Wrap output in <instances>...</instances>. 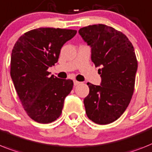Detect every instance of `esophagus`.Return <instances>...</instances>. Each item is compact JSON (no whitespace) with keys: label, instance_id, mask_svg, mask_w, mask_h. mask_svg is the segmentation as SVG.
Here are the masks:
<instances>
[{"label":"esophagus","instance_id":"1","mask_svg":"<svg viewBox=\"0 0 152 152\" xmlns=\"http://www.w3.org/2000/svg\"><path fill=\"white\" fill-rule=\"evenodd\" d=\"M73 83H74V86H78V85H80V82H79V81H76V80H74Z\"/></svg>","mask_w":152,"mask_h":152}]
</instances>
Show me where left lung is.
I'll use <instances>...</instances> for the list:
<instances>
[{
    "label": "left lung",
    "instance_id": "obj_1",
    "mask_svg": "<svg viewBox=\"0 0 152 152\" xmlns=\"http://www.w3.org/2000/svg\"><path fill=\"white\" fill-rule=\"evenodd\" d=\"M79 34L91 48V60L101 77L100 86L87 83L86 115L94 123L108 124L123 114L133 95L137 69L133 45L124 34L101 24L82 28Z\"/></svg>",
    "mask_w": 152,
    "mask_h": 152
}]
</instances>
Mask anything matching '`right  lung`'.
<instances>
[{
  "mask_svg": "<svg viewBox=\"0 0 152 152\" xmlns=\"http://www.w3.org/2000/svg\"><path fill=\"white\" fill-rule=\"evenodd\" d=\"M72 29L39 28L25 33L15 44L11 57V76L28 115L48 124L62 113L71 92V80L57 78L47 70L58 62L63 45L76 34Z\"/></svg>",
  "mask_w": 152,
  "mask_h": 152,
  "instance_id": "1",
  "label": "right lung"
}]
</instances>
